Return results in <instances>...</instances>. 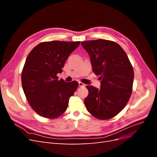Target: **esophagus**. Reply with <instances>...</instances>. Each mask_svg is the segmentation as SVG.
I'll list each match as a JSON object with an SVG mask.
<instances>
[{"label": "esophagus", "instance_id": "1", "mask_svg": "<svg viewBox=\"0 0 157 157\" xmlns=\"http://www.w3.org/2000/svg\"><path fill=\"white\" fill-rule=\"evenodd\" d=\"M78 86H79L80 87H83V86H85V84H84V83L81 82H78Z\"/></svg>", "mask_w": 157, "mask_h": 157}]
</instances>
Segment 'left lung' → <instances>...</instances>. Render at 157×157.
Segmentation results:
<instances>
[{
    "label": "left lung",
    "mask_w": 157,
    "mask_h": 157,
    "mask_svg": "<svg viewBox=\"0 0 157 157\" xmlns=\"http://www.w3.org/2000/svg\"><path fill=\"white\" fill-rule=\"evenodd\" d=\"M81 45L88 53L93 72L100 76V88L86 86L84 99L88 111L100 120L115 117L124 108L131 96L134 70L122 47L111 40L84 41Z\"/></svg>",
    "instance_id": "left-lung-1"
}]
</instances>
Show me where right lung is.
Returning <instances> with one entry per match:
<instances>
[{
  "instance_id": "1",
  "label": "right lung",
  "mask_w": 157,
  "mask_h": 157,
  "mask_svg": "<svg viewBox=\"0 0 157 157\" xmlns=\"http://www.w3.org/2000/svg\"><path fill=\"white\" fill-rule=\"evenodd\" d=\"M80 41L53 40L36 45L28 55L21 73L23 92L29 105L37 114L48 118L61 116L77 90V81L65 82L57 74Z\"/></svg>"
}]
</instances>
